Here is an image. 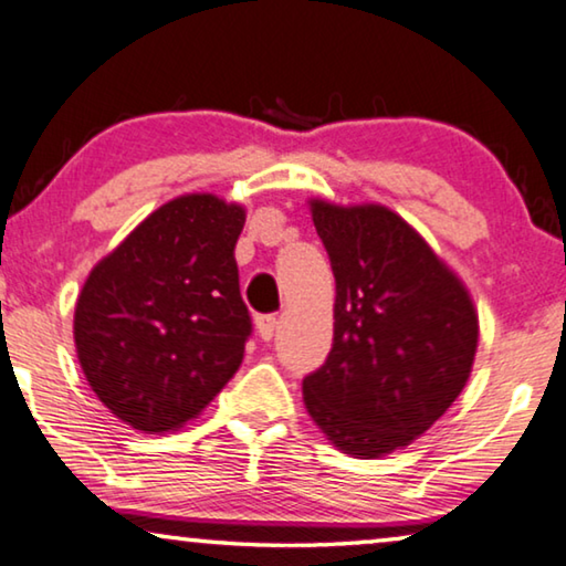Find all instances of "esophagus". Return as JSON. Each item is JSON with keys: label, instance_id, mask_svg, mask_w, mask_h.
<instances>
[{"label": "esophagus", "instance_id": "1", "mask_svg": "<svg viewBox=\"0 0 566 566\" xmlns=\"http://www.w3.org/2000/svg\"><path fill=\"white\" fill-rule=\"evenodd\" d=\"M274 329H276V317L274 315H259L256 317V332H259V337L264 339H272L274 337Z\"/></svg>", "mask_w": 566, "mask_h": 566}]
</instances>
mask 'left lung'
<instances>
[{
	"label": "left lung",
	"mask_w": 566,
	"mask_h": 566,
	"mask_svg": "<svg viewBox=\"0 0 566 566\" xmlns=\"http://www.w3.org/2000/svg\"><path fill=\"white\" fill-rule=\"evenodd\" d=\"M335 274V337L302 380L304 406L339 451L378 459L423 436L461 396L479 345L463 282L378 203L312 201Z\"/></svg>",
	"instance_id": "1"
}]
</instances>
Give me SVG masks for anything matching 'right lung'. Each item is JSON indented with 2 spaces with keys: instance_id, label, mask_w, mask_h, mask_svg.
Masks as SVG:
<instances>
[{
  "instance_id": "obj_1",
  "label": "right lung",
  "mask_w": 566,
  "mask_h": 566,
  "mask_svg": "<svg viewBox=\"0 0 566 566\" xmlns=\"http://www.w3.org/2000/svg\"><path fill=\"white\" fill-rule=\"evenodd\" d=\"M247 211L211 193L156 209L90 272L75 347L103 406L146 433L199 416L244 360L237 239Z\"/></svg>"
}]
</instances>
